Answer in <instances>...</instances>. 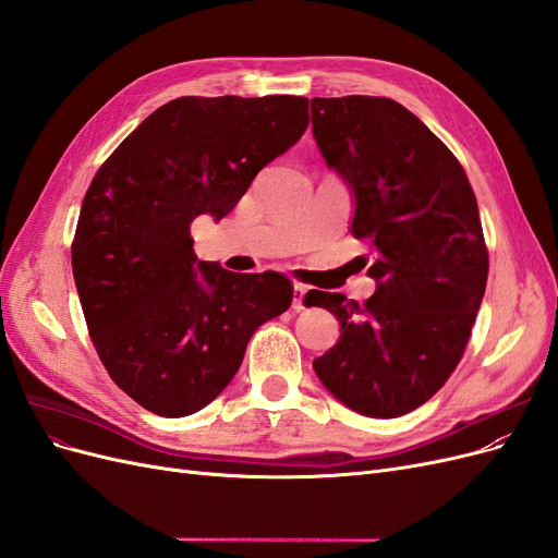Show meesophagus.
I'll list each match as a JSON object with an SVG mask.
<instances>
[{
  "instance_id": "1",
  "label": "esophagus",
  "mask_w": 558,
  "mask_h": 558,
  "mask_svg": "<svg viewBox=\"0 0 558 558\" xmlns=\"http://www.w3.org/2000/svg\"><path fill=\"white\" fill-rule=\"evenodd\" d=\"M305 293H307L305 286H302V283H293V310H295V312L305 310Z\"/></svg>"
}]
</instances>
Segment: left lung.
Wrapping results in <instances>:
<instances>
[{"label":"left lung","instance_id":"obj_1","mask_svg":"<svg viewBox=\"0 0 558 558\" xmlns=\"http://www.w3.org/2000/svg\"><path fill=\"white\" fill-rule=\"evenodd\" d=\"M310 107L320 156L353 193L351 232L367 242L377 281L363 305L305 295L342 328L314 373L353 412L402 416L445 386L477 318L488 277L477 199L451 150L393 99L314 97Z\"/></svg>","mask_w":558,"mask_h":558}]
</instances>
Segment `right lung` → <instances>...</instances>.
Wrapping results in <instances>:
<instances>
[{
	"label": "right lung",
	"mask_w": 558,
	"mask_h": 558,
	"mask_svg": "<svg viewBox=\"0 0 558 558\" xmlns=\"http://www.w3.org/2000/svg\"><path fill=\"white\" fill-rule=\"evenodd\" d=\"M307 97H179L99 167L72 244L74 281L99 361L158 416H189L238 373L251 335L293 302L279 272L197 260L191 223L238 205L310 125Z\"/></svg>",
	"instance_id": "1"
}]
</instances>
